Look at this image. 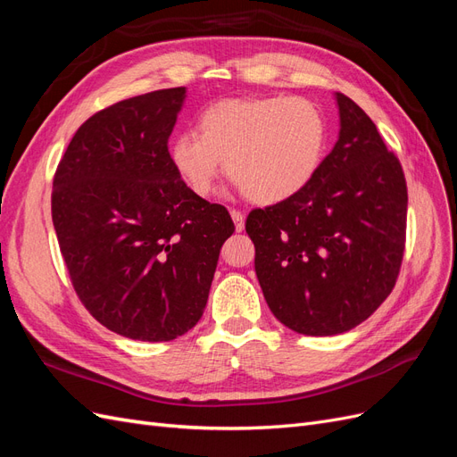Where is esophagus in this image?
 I'll use <instances>...</instances> for the list:
<instances>
[{"label":"esophagus","instance_id":"esophagus-1","mask_svg":"<svg viewBox=\"0 0 457 457\" xmlns=\"http://www.w3.org/2000/svg\"><path fill=\"white\" fill-rule=\"evenodd\" d=\"M230 217L234 220V228H237V232H242L244 230V213L238 210H230Z\"/></svg>","mask_w":457,"mask_h":457}]
</instances>
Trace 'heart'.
<instances>
[{"label": "heart", "instance_id": "obj_1", "mask_svg": "<svg viewBox=\"0 0 457 457\" xmlns=\"http://www.w3.org/2000/svg\"><path fill=\"white\" fill-rule=\"evenodd\" d=\"M328 148L322 108L303 96L230 99L207 106L198 133L171 141L170 158L179 177L198 196L213 190L225 170L255 204L294 198L311 185Z\"/></svg>", "mask_w": 457, "mask_h": 457}]
</instances>
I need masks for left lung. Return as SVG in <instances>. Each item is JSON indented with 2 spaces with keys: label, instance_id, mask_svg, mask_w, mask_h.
I'll list each match as a JSON object with an SVG mask.
<instances>
[{
  "label": "left lung",
  "instance_id": "obj_1",
  "mask_svg": "<svg viewBox=\"0 0 457 457\" xmlns=\"http://www.w3.org/2000/svg\"><path fill=\"white\" fill-rule=\"evenodd\" d=\"M336 101L339 139L311 185L245 219L267 305L303 336L364 322L393 292L404 255L403 165L361 106L343 93Z\"/></svg>",
  "mask_w": 457,
  "mask_h": 457
}]
</instances>
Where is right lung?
Wrapping results in <instances>:
<instances>
[{"label":"right lung","mask_w":457,"mask_h":457,"mask_svg":"<svg viewBox=\"0 0 457 457\" xmlns=\"http://www.w3.org/2000/svg\"><path fill=\"white\" fill-rule=\"evenodd\" d=\"M185 96L160 89L93 114L53 179V225L76 294L129 339L171 341L198 324L234 232L227 207L195 195L171 163Z\"/></svg>","instance_id":"1"}]
</instances>
